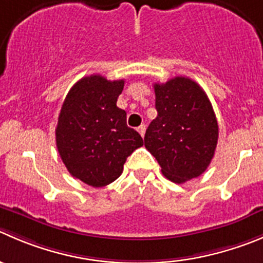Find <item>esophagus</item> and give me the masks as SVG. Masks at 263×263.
<instances>
[{
    "label": "esophagus",
    "instance_id": "34e87169",
    "mask_svg": "<svg viewBox=\"0 0 263 263\" xmlns=\"http://www.w3.org/2000/svg\"><path fill=\"white\" fill-rule=\"evenodd\" d=\"M137 130H138V133L143 137L144 133H146V126H144V125H141V126H138V129Z\"/></svg>",
    "mask_w": 263,
    "mask_h": 263
}]
</instances>
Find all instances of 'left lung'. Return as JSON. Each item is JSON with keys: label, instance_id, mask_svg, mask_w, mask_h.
<instances>
[{"label": "left lung", "instance_id": "8db88e82", "mask_svg": "<svg viewBox=\"0 0 263 263\" xmlns=\"http://www.w3.org/2000/svg\"><path fill=\"white\" fill-rule=\"evenodd\" d=\"M157 116L146 130L144 146L169 181L183 183L201 176L218 141V122L208 96L189 77L155 84Z\"/></svg>", "mask_w": 263, "mask_h": 263}]
</instances>
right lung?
<instances>
[{"mask_svg":"<svg viewBox=\"0 0 263 263\" xmlns=\"http://www.w3.org/2000/svg\"><path fill=\"white\" fill-rule=\"evenodd\" d=\"M124 80L101 74L82 77L67 94L55 129L57 148L72 177L92 187L119 178L127 156L143 146L138 132L126 125L117 98Z\"/></svg>","mask_w":263,"mask_h":263,"instance_id":"obj_1","label":"right lung"}]
</instances>
